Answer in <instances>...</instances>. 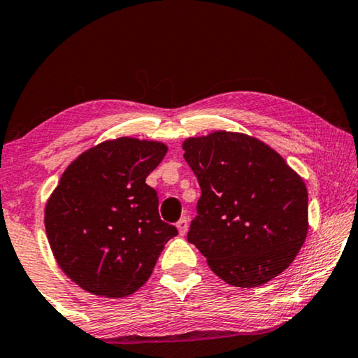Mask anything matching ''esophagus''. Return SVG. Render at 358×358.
Wrapping results in <instances>:
<instances>
[{
	"mask_svg": "<svg viewBox=\"0 0 358 358\" xmlns=\"http://www.w3.org/2000/svg\"><path fill=\"white\" fill-rule=\"evenodd\" d=\"M176 227H178V229H179V234L180 236H184L185 233H187V228H189V220L187 218H180L178 223H176Z\"/></svg>",
	"mask_w": 358,
	"mask_h": 358,
	"instance_id": "esophagus-1",
	"label": "esophagus"
}]
</instances>
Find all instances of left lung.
Returning <instances> with one entry per match:
<instances>
[{
    "label": "left lung",
    "mask_w": 358,
    "mask_h": 358,
    "mask_svg": "<svg viewBox=\"0 0 358 358\" xmlns=\"http://www.w3.org/2000/svg\"><path fill=\"white\" fill-rule=\"evenodd\" d=\"M202 189L189 243L229 285L252 288L293 262L308 234V190L264 141L217 130L184 140Z\"/></svg>",
    "instance_id": "obj_1"
}]
</instances>
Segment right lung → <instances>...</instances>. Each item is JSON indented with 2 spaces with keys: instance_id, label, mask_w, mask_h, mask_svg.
I'll return each mask as SVG.
<instances>
[{
  "instance_id": "1",
  "label": "right lung",
  "mask_w": 358,
  "mask_h": 358,
  "mask_svg": "<svg viewBox=\"0 0 358 358\" xmlns=\"http://www.w3.org/2000/svg\"><path fill=\"white\" fill-rule=\"evenodd\" d=\"M166 153L161 141L119 136L86 150L63 171L43 223L57 264L83 290L131 295L178 234L159 218L158 194L145 182Z\"/></svg>"
}]
</instances>
